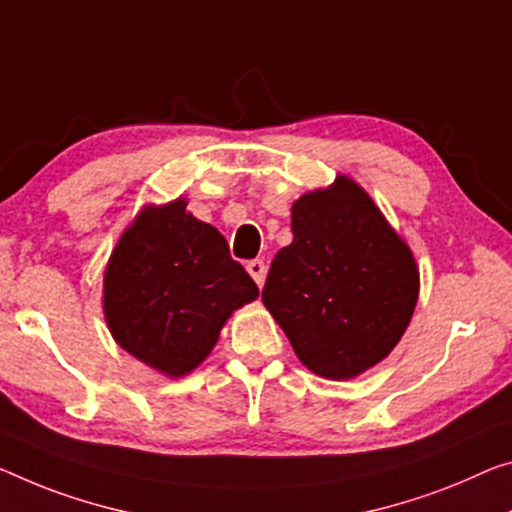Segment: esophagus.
Wrapping results in <instances>:
<instances>
[{
	"label": "esophagus",
	"instance_id": "34e87169",
	"mask_svg": "<svg viewBox=\"0 0 512 512\" xmlns=\"http://www.w3.org/2000/svg\"><path fill=\"white\" fill-rule=\"evenodd\" d=\"M247 272L251 274V279H254L258 286H263V281H265V263L263 261H249L247 263Z\"/></svg>",
	"mask_w": 512,
	"mask_h": 512
}]
</instances>
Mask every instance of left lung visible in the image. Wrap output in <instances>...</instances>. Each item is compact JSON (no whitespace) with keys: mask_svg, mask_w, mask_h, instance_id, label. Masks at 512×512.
Listing matches in <instances>:
<instances>
[{"mask_svg":"<svg viewBox=\"0 0 512 512\" xmlns=\"http://www.w3.org/2000/svg\"><path fill=\"white\" fill-rule=\"evenodd\" d=\"M290 229L263 304L309 371L350 380L380 364L410 325L419 300L412 249L348 176L300 196Z\"/></svg>","mask_w":512,"mask_h":512,"instance_id":"1","label":"left lung"}]
</instances>
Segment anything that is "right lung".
<instances>
[{"mask_svg": "<svg viewBox=\"0 0 512 512\" xmlns=\"http://www.w3.org/2000/svg\"><path fill=\"white\" fill-rule=\"evenodd\" d=\"M187 201L146 206L109 256L102 309L114 341L167 377L192 373L231 313L258 297L224 235Z\"/></svg>", "mask_w": 512, "mask_h": 512, "instance_id": "right-lung-1", "label": "right lung"}]
</instances>
